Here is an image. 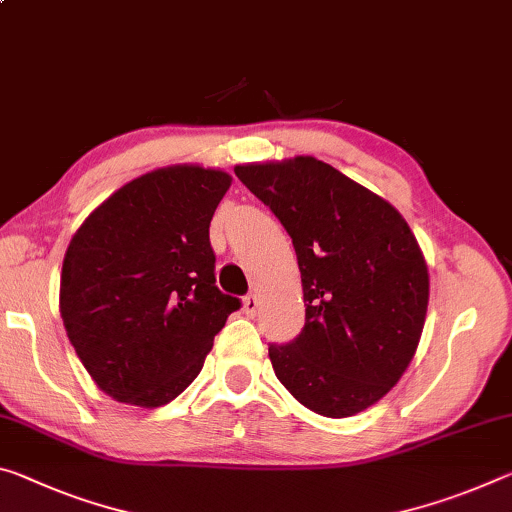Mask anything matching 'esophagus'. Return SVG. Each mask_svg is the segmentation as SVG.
I'll return each instance as SVG.
<instances>
[{
    "mask_svg": "<svg viewBox=\"0 0 512 512\" xmlns=\"http://www.w3.org/2000/svg\"><path fill=\"white\" fill-rule=\"evenodd\" d=\"M243 310H246L248 316H257L259 312V298L255 294H248L243 298Z\"/></svg>",
    "mask_w": 512,
    "mask_h": 512,
    "instance_id": "obj_1",
    "label": "esophagus"
}]
</instances>
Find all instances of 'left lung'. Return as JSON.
<instances>
[{
	"label": "left lung",
	"mask_w": 512,
	"mask_h": 512,
	"mask_svg": "<svg viewBox=\"0 0 512 512\" xmlns=\"http://www.w3.org/2000/svg\"><path fill=\"white\" fill-rule=\"evenodd\" d=\"M294 243L305 326L269 344L275 376L323 417L383 399L424 330L428 269L396 209L314 157L234 168Z\"/></svg>",
	"instance_id": "left-lung-1"
}]
</instances>
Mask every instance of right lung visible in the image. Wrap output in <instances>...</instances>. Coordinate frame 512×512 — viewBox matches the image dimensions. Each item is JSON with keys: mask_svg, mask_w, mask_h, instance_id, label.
Segmentation results:
<instances>
[{"mask_svg": "<svg viewBox=\"0 0 512 512\" xmlns=\"http://www.w3.org/2000/svg\"><path fill=\"white\" fill-rule=\"evenodd\" d=\"M232 177L170 166L118 189L79 227L61 319L97 387L159 408L189 387L241 300L216 287L209 223Z\"/></svg>", "mask_w": 512, "mask_h": 512, "instance_id": "1", "label": "right lung"}]
</instances>
